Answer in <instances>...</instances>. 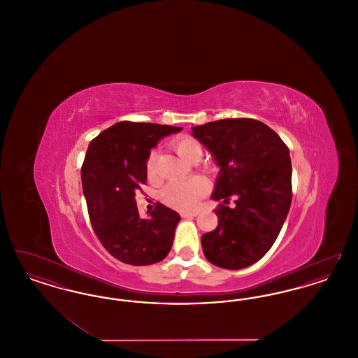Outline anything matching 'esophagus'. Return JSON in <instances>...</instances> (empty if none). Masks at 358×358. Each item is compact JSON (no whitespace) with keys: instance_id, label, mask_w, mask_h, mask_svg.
Masks as SVG:
<instances>
[{"instance_id":"34e87169","label":"esophagus","mask_w":358,"mask_h":358,"mask_svg":"<svg viewBox=\"0 0 358 358\" xmlns=\"http://www.w3.org/2000/svg\"><path fill=\"white\" fill-rule=\"evenodd\" d=\"M197 215H199L197 210H194V212H181V217H184V219H187V217H196Z\"/></svg>"}]
</instances>
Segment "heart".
I'll return each mask as SVG.
<instances>
[{
    "mask_svg": "<svg viewBox=\"0 0 358 358\" xmlns=\"http://www.w3.org/2000/svg\"><path fill=\"white\" fill-rule=\"evenodd\" d=\"M171 148L181 158L187 162H197L203 157V146L193 136H184L174 139ZM155 159L157 153L152 152L148 157L146 171L150 178L155 177ZM210 168H206L209 171ZM206 182L200 177H193L185 181H173L162 189L161 199L171 208L178 210H192L194 209L200 199L206 194Z\"/></svg>",
    "mask_w": 358,
    "mask_h": 358,
    "instance_id": "obj_1",
    "label": "heart"
}]
</instances>
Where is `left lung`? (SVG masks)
Masks as SVG:
<instances>
[{"label": "left lung", "mask_w": 358, "mask_h": 358, "mask_svg": "<svg viewBox=\"0 0 358 358\" xmlns=\"http://www.w3.org/2000/svg\"><path fill=\"white\" fill-rule=\"evenodd\" d=\"M192 136L220 166L212 199L219 225L201 236L208 262L245 268L273 247L291 205L289 148L273 129L250 118L220 120L192 127ZM236 199L235 208L226 206Z\"/></svg>", "instance_id": "left-lung-1"}]
</instances>
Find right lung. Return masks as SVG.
Instances as JSON below:
<instances>
[{"instance_id":"right-lung-1","label":"right lung","mask_w":358,"mask_h":358,"mask_svg":"<svg viewBox=\"0 0 358 358\" xmlns=\"http://www.w3.org/2000/svg\"><path fill=\"white\" fill-rule=\"evenodd\" d=\"M181 127L118 122L94 138L82 165V185L91 225L108 254L131 266L164 260L174 240L180 215L155 205L141 219L136 192L146 184V162L158 141Z\"/></svg>"}]
</instances>
